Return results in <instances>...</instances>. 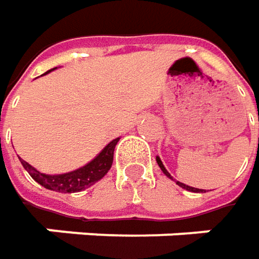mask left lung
<instances>
[{"label":"left lung","instance_id":"obj_1","mask_svg":"<svg viewBox=\"0 0 259 259\" xmlns=\"http://www.w3.org/2000/svg\"><path fill=\"white\" fill-rule=\"evenodd\" d=\"M156 162H157V165H159V167L162 169V172H163V174H165L166 176H167V178H170V179H172V176H170V174H169V172L166 170V167H165V166H163V163H162L160 157H156ZM176 183H178V185H179L181 188H183V189H186V191L203 192V189H196V188H192V186H188V185H185V183H182V182H178V181H176Z\"/></svg>","mask_w":259,"mask_h":259}]
</instances>
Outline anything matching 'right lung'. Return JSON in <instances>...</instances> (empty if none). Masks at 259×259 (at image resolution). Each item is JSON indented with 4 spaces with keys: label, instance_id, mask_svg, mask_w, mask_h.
<instances>
[{
    "label": "right lung",
    "instance_id": "1",
    "mask_svg": "<svg viewBox=\"0 0 259 259\" xmlns=\"http://www.w3.org/2000/svg\"><path fill=\"white\" fill-rule=\"evenodd\" d=\"M49 73V71H47ZM119 142V138L112 140L102 152L94 157L90 163H87L83 167L73 170L70 174L64 175H46L34 169L31 165H28L25 160L20 159L23 163L24 169L30 174L35 182H38L41 186L47 188L50 191L63 192V193H73V192L84 191L90 188L93 183L100 181L104 175L109 172L113 163V152L114 147Z\"/></svg>",
    "mask_w": 259,
    "mask_h": 259
}]
</instances>
